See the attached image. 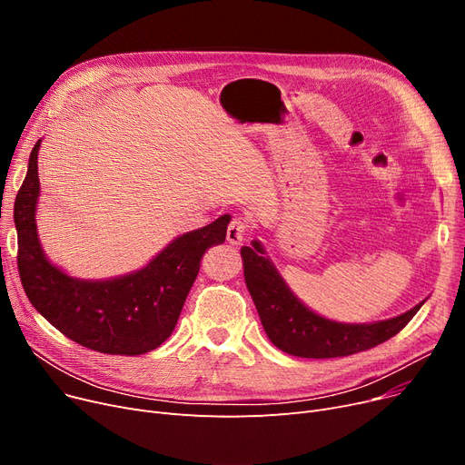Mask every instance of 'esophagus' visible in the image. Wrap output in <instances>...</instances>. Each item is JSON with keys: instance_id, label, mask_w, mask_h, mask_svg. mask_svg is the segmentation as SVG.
<instances>
[{"instance_id": "obj_1", "label": "esophagus", "mask_w": 465, "mask_h": 465, "mask_svg": "<svg viewBox=\"0 0 465 465\" xmlns=\"http://www.w3.org/2000/svg\"><path fill=\"white\" fill-rule=\"evenodd\" d=\"M249 232H251L249 220L245 216H235V218H232V223L228 226L226 239L230 245H241V242L245 241V237L249 235Z\"/></svg>"}]
</instances>
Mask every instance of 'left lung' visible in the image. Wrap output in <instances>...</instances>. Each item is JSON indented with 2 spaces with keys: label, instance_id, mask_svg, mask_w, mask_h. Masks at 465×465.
Returning <instances> with one entry per match:
<instances>
[{
  "label": "left lung",
  "instance_id": "8db88e82",
  "mask_svg": "<svg viewBox=\"0 0 465 465\" xmlns=\"http://www.w3.org/2000/svg\"><path fill=\"white\" fill-rule=\"evenodd\" d=\"M242 273L272 343L300 358H337L377 347L400 333L422 303L396 319L375 324H341L309 311L284 284L258 241L241 249Z\"/></svg>",
  "mask_w": 465,
  "mask_h": 465
}]
</instances>
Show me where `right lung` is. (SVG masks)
<instances>
[{"instance_id": "right-lung-1", "label": "right lung", "mask_w": 465, "mask_h": 465, "mask_svg": "<svg viewBox=\"0 0 465 465\" xmlns=\"http://www.w3.org/2000/svg\"><path fill=\"white\" fill-rule=\"evenodd\" d=\"M37 151L39 141L15 200L16 263L28 300L58 331L86 349L120 356L154 351L173 333L202 256L224 242L230 216L177 237L132 275L111 281L71 279L45 258L37 239Z\"/></svg>"}]
</instances>
